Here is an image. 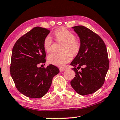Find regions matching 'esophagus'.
<instances>
[{
  "mask_svg": "<svg viewBox=\"0 0 120 120\" xmlns=\"http://www.w3.org/2000/svg\"><path fill=\"white\" fill-rule=\"evenodd\" d=\"M59 70H60V71H64L65 70V68H59Z\"/></svg>",
  "mask_w": 120,
  "mask_h": 120,
  "instance_id": "esophagus-1",
  "label": "esophagus"
}]
</instances>
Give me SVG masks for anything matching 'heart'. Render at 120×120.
Returning <instances> with one entry per match:
<instances>
[{
	"instance_id": "1",
	"label": "heart",
	"mask_w": 120,
	"mask_h": 120,
	"mask_svg": "<svg viewBox=\"0 0 120 120\" xmlns=\"http://www.w3.org/2000/svg\"><path fill=\"white\" fill-rule=\"evenodd\" d=\"M55 38L57 41L64 42L61 53L52 52L48 55V61L51 64L62 67L66 63H69L72 56H76L79 52L81 48V44L77 40L73 33L66 29L61 28L57 29L54 32ZM52 40L50 35L45 37L44 40L43 46L45 50L49 52L52 48Z\"/></svg>"
}]
</instances>
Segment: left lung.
<instances>
[{"label": "left lung", "mask_w": 120, "mask_h": 120, "mask_svg": "<svg viewBox=\"0 0 120 120\" xmlns=\"http://www.w3.org/2000/svg\"><path fill=\"white\" fill-rule=\"evenodd\" d=\"M72 28L79 36L81 48L71 63L75 76L70 84L80 95H89L104 84L109 68L107 48L100 36L86 27L79 25ZM80 68L82 70L79 71Z\"/></svg>", "instance_id": "left-lung-1"}]
</instances>
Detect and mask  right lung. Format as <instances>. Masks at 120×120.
<instances>
[{"mask_svg":"<svg viewBox=\"0 0 120 120\" xmlns=\"http://www.w3.org/2000/svg\"><path fill=\"white\" fill-rule=\"evenodd\" d=\"M50 30L35 27L16 41L12 50L10 72L18 90L28 98H40L48 91L52 78L59 70L50 64L38 68L45 63L46 53L44 40Z\"/></svg>","mask_w":120,"mask_h":120,"instance_id":"right-lung-1","label":"right lung"}]
</instances>
